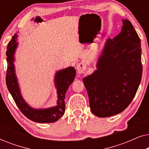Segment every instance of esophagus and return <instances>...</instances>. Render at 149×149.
Returning <instances> with one entry per match:
<instances>
[{
	"mask_svg": "<svg viewBox=\"0 0 149 149\" xmlns=\"http://www.w3.org/2000/svg\"><path fill=\"white\" fill-rule=\"evenodd\" d=\"M85 69H86V65H85L84 63L80 62L77 65V70L78 74H81V73H83L85 70Z\"/></svg>",
	"mask_w": 149,
	"mask_h": 149,
	"instance_id": "obj_1",
	"label": "esophagus"
}]
</instances>
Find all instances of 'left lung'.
<instances>
[{"label":"left lung","instance_id":"obj_1","mask_svg":"<svg viewBox=\"0 0 149 149\" xmlns=\"http://www.w3.org/2000/svg\"><path fill=\"white\" fill-rule=\"evenodd\" d=\"M121 32L109 38L97 63V70L83 79L91 113L108 117L124 111L141 81L140 39L133 25L122 19Z\"/></svg>","mask_w":149,"mask_h":149}]
</instances>
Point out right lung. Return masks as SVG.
Returning a JSON list of instances; mask_svg holds the SVG:
<instances>
[{
  "instance_id": "obj_1",
  "label": "right lung",
  "mask_w": 149,
  "mask_h": 149,
  "mask_svg": "<svg viewBox=\"0 0 149 149\" xmlns=\"http://www.w3.org/2000/svg\"><path fill=\"white\" fill-rule=\"evenodd\" d=\"M17 34L13 36L7 46L6 52L8 63L7 74H6V84L15 101L16 105L22 113L28 119L37 123H53L57 121L64 114L65 102L64 98L68 87L74 81L76 70L73 67H68L57 72L55 76V85L58 93V105L56 107L46 109H34L28 106L22 97L18 85L17 77L14 69L13 61L17 42H16Z\"/></svg>"
}]
</instances>
